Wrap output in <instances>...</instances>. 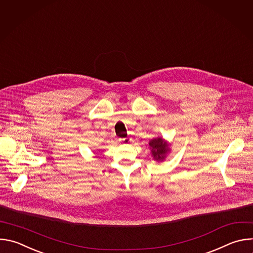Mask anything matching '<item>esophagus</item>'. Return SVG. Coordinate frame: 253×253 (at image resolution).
<instances>
[{"instance_id": "esophagus-1", "label": "esophagus", "mask_w": 253, "mask_h": 253, "mask_svg": "<svg viewBox=\"0 0 253 253\" xmlns=\"http://www.w3.org/2000/svg\"><path fill=\"white\" fill-rule=\"evenodd\" d=\"M119 141H120V142H122V143H124V144H126V143H128L130 140H129L128 138H120V139H119Z\"/></svg>"}]
</instances>
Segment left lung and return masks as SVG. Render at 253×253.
<instances>
[{"label": "left lung", "instance_id": "left-lung-1", "mask_svg": "<svg viewBox=\"0 0 253 253\" xmlns=\"http://www.w3.org/2000/svg\"><path fill=\"white\" fill-rule=\"evenodd\" d=\"M149 145L152 148L151 150L152 155L156 160H163L165 158V155L168 151V145L163 139L161 138L152 139L149 142Z\"/></svg>", "mask_w": 253, "mask_h": 253}]
</instances>
